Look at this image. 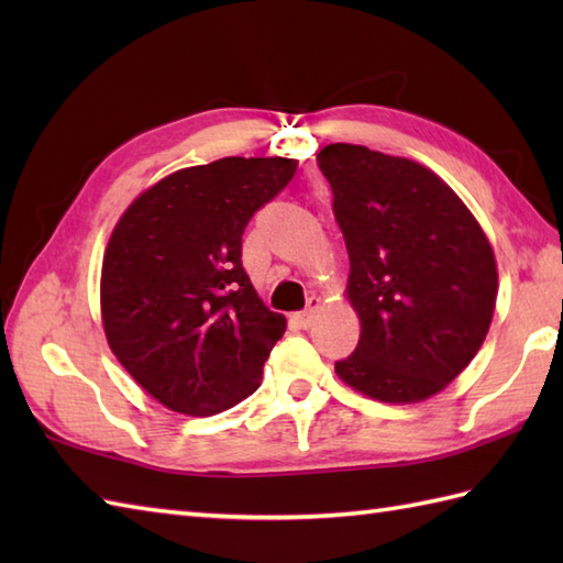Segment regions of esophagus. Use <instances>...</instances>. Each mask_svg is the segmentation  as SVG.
I'll return each instance as SVG.
<instances>
[{
	"instance_id": "34e87169",
	"label": "esophagus",
	"mask_w": 563,
	"mask_h": 563,
	"mask_svg": "<svg viewBox=\"0 0 563 563\" xmlns=\"http://www.w3.org/2000/svg\"><path fill=\"white\" fill-rule=\"evenodd\" d=\"M319 309H321V300L319 297H312V300H309V305H307V309L305 312H300V314H295L292 317V321L300 329H309L317 321V317H319Z\"/></svg>"
}]
</instances>
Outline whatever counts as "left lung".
Returning a JSON list of instances; mask_svg holds the SVG:
<instances>
[{
    "label": "left lung",
    "mask_w": 563,
    "mask_h": 563,
    "mask_svg": "<svg viewBox=\"0 0 563 563\" xmlns=\"http://www.w3.org/2000/svg\"><path fill=\"white\" fill-rule=\"evenodd\" d=\"M317 162L351 258L345 297L361 319L357 349L336 363V375L385 404L435 397L492 327V242L423 164L345 142L319 150Z\"/></svg>",
    "instance_id": "8db88e82"
}]
</instances>
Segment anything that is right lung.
<instances>
[{
    "label": "right lung",
    "instance_id": "1",
    "mask_svg": "<svg viewBox=\"0 0 563 563\" xmlns=\"http://www.w3.org/2000/svg\"><path fill=\"white\" fill-rule=\"evenodd\" d=\"M297 159L186 166L130 202L101 266V324L130 377L166 409L214 416L261 385L285 333L242 268V234Z\"/></svg>",
    "mask_w": 563,
    "mask_h": 563
}]
</instances>
